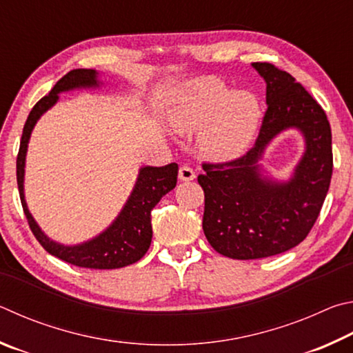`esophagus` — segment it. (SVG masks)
<instances>
[{
	"label": "esophagus",
	"mask_w": 353,
	"mask_h": 353,
	"mask_svg": "<svg viewBox=\"0 0 353 353\" xmlns=\"http://www.w3.org/2000/svg\"><path fill=\"white\" fill-rule=\"evenodd\" d=\"M178 175H180L181 181H192L195 178V172L192 167L183 165V167H180V173H178Z\"/></svg>",
	"instance_id": "34e87169"
}]
</instances>
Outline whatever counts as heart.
<instances>
[{"label": "heart", "instance_id": "1", "mask_svg": "<svg viewBox=\"0 0 353 353\" xmlns=\"http://www.w3.org/2000/svg\"><path fill=\"white\" fill-rule=\"evenodd\" d=\"M261 107L246 91L228 92L215 77H203L189 85L172 114V123L183 133L207 125L200 138L209 158L228 159L242 153L256 133Z\"/></svg>", "mask_w": 353, "mask_h": 353}]
</instances>
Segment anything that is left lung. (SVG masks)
I'll list each match as a JSON object with an SVG mask.
<instances>
[{
	"label": "left lung",
	"instance_id": "left-lung-1",
	"mask_svg": "<svg viewBox=\"0 0 353 353\" xmlns=\"http://www.w3.org/2000/svg\"><path fill=\"white\" fill-rule=\"evenodd\" d=\"M267 82V103L256 144L236 159L203 163V231L212 248L250 261L281 254L304 240L329 192L332 130L325 111L292 74L273 63H252ZM299 128L306 153L288 183L261 176L258 159L282 129Z\"/></svg>",
	"mask_w": 353,
	"mask_h": 353
}]
</instances>
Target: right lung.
Segmentation results:
<instances>
[{
	"label": "right lung",
	"mask_w": 353,
	"mask_h": 353,
	"mask_svg": "<svg viewBox=\"0 0 353 353\" xmlns=\"http://www.w3.org/2000/svg\"><path fill=\"white\" fill-rule=\"evenodd\" d=\"M97 72L94 70H72L61 77L49 94L41 97L34 105L24 123L23 136L20 141V150L17 154V183L20 190V200L24 215H26L30 231L39 240V243L49 254L59 257L80 268L94 270H114L138 262L144 257L152 243V221L150 212L163 199V195L176 186L178 164L172 163L164 167H142L139 170L138 181L130 195L128 201L113 225L101 236L76 246H65L49 240L35 223L32 215L28 211L24 201L23 180H24V159H26L28 142L34 125L39 117L57 102L59 92L72 88H88L97 85Z\"/></svg>",
	"instance_id": "obj_1"
}]
</instances>
